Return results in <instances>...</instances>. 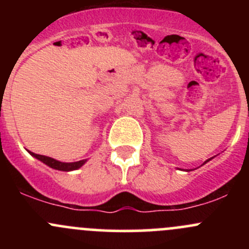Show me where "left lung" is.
<instances>
[{"label": "left lung", "mask_w": 249, "mask_h": 249, "mask_svg": "<svg viewBox=\"0 0 249 249\" xmlns=\"http://www.w3.org/2000/svg\"><path fill=\"white\" fill-rule=\"evenodd\" d=\"M207 161H208V160H207ZM207 161H205V164H206V162H207Z\"/></svg>", "instance_id": "8db88e82"}]
</instances>
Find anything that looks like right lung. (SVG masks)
Listing matches in <instances>:
<instances>
[{"label": "right lung", "mask_w": 249, "mask_h": 249, "mask_svg": "<svg viewBox=\"0 0 249 249\" xmlns=\"http://www.w3.org/2000/svg\"><path fill=\"white\" fill-rule=\"evenodd\" d=\"M31 153V155H34L35 158H37L38 160H41L42 162L50 166L52 169L55 170H60V171H72V170H77L82 166L83 164L85 162V160H79V161L76 162H61V161H57V160L53 159V158L49 157H44V155H39V154H35V153Z\"/></svg>", "instance_id": "obj_1"}]
</instances>
